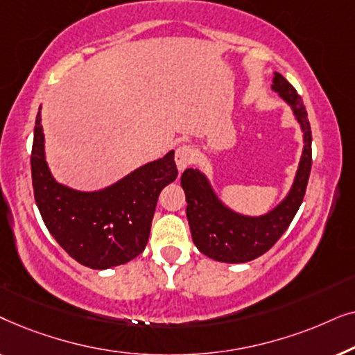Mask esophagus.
Returning a JSON list of instances; mask_svg holds the SVG:
<instances>
[{
  "label": "esophagus",
  "instance_id": "obj_1",
  "mask_svg": "<svg viewBox=\"0 0 355 355\" xmlns=\"http://www.w3.org/2000/svg\"><path fill=\"white\" fill-rule=\"evenodd\" d=\"M174 162H176L179 171H184L196 162V152H193L191 145H181V147H178L176 155H174Z\"/></svg>",
  "mask_w": 355,
  "mask_h": 355
}]
</instances>
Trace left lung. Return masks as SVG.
Instances as JSON below:
<instances>
[{
	"mask_svg": "<svg viewBox=\"0 0 355 355\" xmlns=\"http://www.w3.org/2000/svg\"><path fill=\"white\" fill-rule=\"evenodd\" d=\"M271 89L291 106L304 132V150L294 182L273 210L260 216L241 215L220 200L200 169L189 168L181 176L193 244L216 261L245 263L263 255L284 234L304 200L312 168V130L307 111L300 95L279 72H275Z\"/></svg>",
	"mask_w": 355,
	"mask_h": 355,
	"instance_id": "obj_1",
	"label": "left lung"
}]
</instances>
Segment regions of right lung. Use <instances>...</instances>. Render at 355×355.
<instances>
[{"label": "right lung", "instance_id": "add662e5", "mask_svg": "<svg viewBox=\"0 0 355 355\" xmlns=\"http://www.w3.org/2000/svg\"><path fill=\"white\" fill-rule=\"evenodd\" d=\"M40 110L31 164L33 196L46 230L80 265L106 270L128 263L147 245L159 192L178 178L174 152L101 191H76L58 182L48 168Z\"/></svg>", "mask_w": 355, "mask_h": 355}]
</instances>
